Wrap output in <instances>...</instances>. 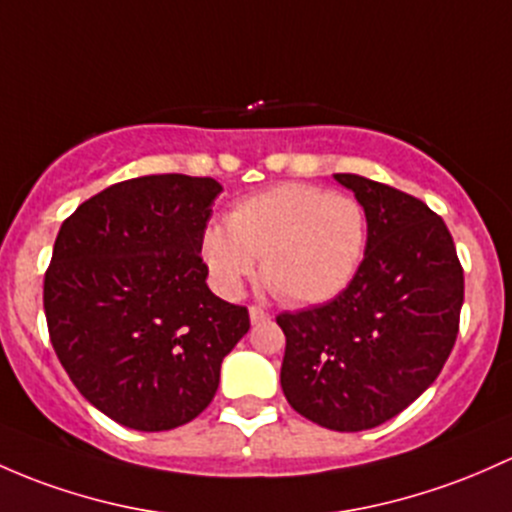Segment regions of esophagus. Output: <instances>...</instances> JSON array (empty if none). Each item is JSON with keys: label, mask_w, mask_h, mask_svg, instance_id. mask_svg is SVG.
Returning <instances> with one entry per match:
<instances>
[{"label": "esophagus", "mask_w": 512, "mask_h": 512, "mask_svg": "<svg viewBox=\"0 0 512 512\" xmlns=\"http://www.w3.org/2000/svg\"><path fill=\"white\" fill-rule=\"evenodd\" d=\"M250 321L252 324H265V321H270V314L260 306H250Z\"/></svg>", "instance_id": "1"}]
</instances>
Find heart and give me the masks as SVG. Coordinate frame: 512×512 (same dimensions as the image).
<instances>
[{"instance_id": "heart-1", "label": "heart", "mask_w": 512, "mask_h": 512, "mask_svg": "<svg viewBox=\"0 0 512 512\" xmlns=\"http://www.w3.org/2000/svg\"><path fill=\"white\" fill-rule=\"evenodd\" d=\"M368 242L365 208L346 193L282 184L233 208L228 228L211 225L203 257L215 284L235 297L262 260L267 287L294 306L324 304L353 282Z\"/></svg>"}]
</instances>
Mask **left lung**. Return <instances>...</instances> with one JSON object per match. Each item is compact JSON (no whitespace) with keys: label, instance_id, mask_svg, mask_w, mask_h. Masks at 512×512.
<instances>
[{"label":"left lung","instance_id":"8db88e82","mask_svg":"<svg viewBox=\"0 0 512 512\" xmlns=\"http://www.w3.org/2000/svg\"><path fill=\"white\" fill-rule=\"evenodd\" d=\"M333 179L365 208V257L336 299L277 316L287 336L279 380L301 417L363 432L437 380L459 333L464 270L427 203L365 176Z\"/></svg>","mask_w":512,"mask_h":512}]
</instances>
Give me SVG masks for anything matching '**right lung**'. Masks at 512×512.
<instances>
[{
  "label": "right lung",
  "mask_w": 512,
  "mask_h": 512,
  "mask_svg": "<svg viewBox=\"0 0 512 512\" xmlns=\"http://www.w3.org/2000/svg\"><path fill=\"white\" fill-rule=\"evenodd\" d=\"M208 176L120 181L63 220L43 279L53 351L80 395L122 427L166 432L211 405L220 363L250 328L208 289Z\"/></svg>",
  "instance_id": "1"
}]
</instances>
